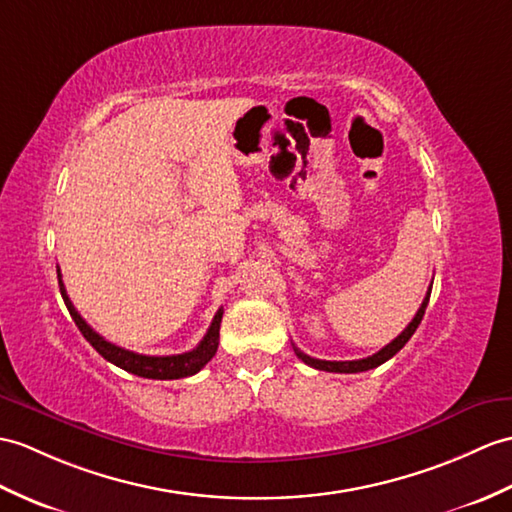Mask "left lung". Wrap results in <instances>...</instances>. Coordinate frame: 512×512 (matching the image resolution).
Returning <instances> with one entry per match:
<instances>
[{
	"mask_svg": "<svg viewBox=\"0 0 512 512\" xmlns=\"http://www.w3.org/2000/svg\"><path fill=\"white\" fill-rule=\"evenodd\" d=\"M430 294H432V285H430V290H427V294H425V299H423V303H421V307H419V312L414 314L412 323H410L406 329H403L395 340H392L390 344H386V347H384L382 351L368 355V358L349 360V362H329V360L310 358V355L303 353L301 349H296V347H294V353L299 355V358H301L307 366L318 368V371H329V373H362V371H371V368L388 362V360L392 358V355H397L403 347H406V342L412 338L414 331H417V327L421 325L423 314H425V307H427V303H430Z\"/></svg>",
	"mask_w": 512,
	"mask_h": 512,
	"instance_id": "obj_1",
	"label": "left lung"
}]
</instances>
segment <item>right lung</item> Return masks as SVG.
<instances>
[{"label": "right lung", "instance_id": "right-lung-1", "mask_svg": "<svg viewBox=\"0 0 512 512\" xmlns=\"http://www.w3.org/2000/svg\"><path fill=\"white\" fill-rule=\"evenodd\" d=\"M56 275H58V288H61L63 301L67 305L71 318H74L76 327L80 329V334L87 338V342L102 355L104 360H109L111 364L124 368V371H128V373L146 377V379H181V377L196 375L200 368L205 366L218 351L222 307L216 312V316H213L205 338L200 340L196 349L187 351V353H178V355H141V353L117 347V344L104 340L98 331L91 329V325H87V320L76 312L74 303L69 301L67 290H65L63 279H61V268L58 266H56Z\"/></svg>", "mask_w": 512, "mask_h": 512}]
</instances>
